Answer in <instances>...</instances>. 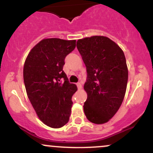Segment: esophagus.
Segmentation results:
<instances>
[{"label": "esophagus", "instance_id": "1", "mask_svg": "<svg viewBox=\"0 0 153 153\" xmlns=\"http://www.w3.org/2000/svg\"><path fill=\"white\" fill-rule=\"evenodd\" d=\"M76 85H77V87H78V89L82 88V85H81V83H80V82H78V83L76 84Z\"/></svg>", "mask_w": 153, "mask_h": 153}]
</instances>
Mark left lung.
I'll list each match as a JSON object with an SVG mask.
<instances>
[{
    "instance_id": "1",
    "label": "left lung",
    "mask_w": 153,
    "mask_h": 153,
    "mask_svg": "<svg viewBox=\"0 0 153 153\" xmlns=\"http://www.w3.org/2000/svg\"><path fill=\"white\" fill-rule=\"evenodd\" d=\"M77 48L87 71L84 113L91 122L103 124L114 116L124 100L128 80L125 56L114 42L103 36L79 39Z\"/></svg>"
}]
</instances>
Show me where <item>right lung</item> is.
I'll return each mask as SVG.
<instances>
[{
  "mask_svg": "<svg viewBox=\"0 0 153 153\" xmlns=\"http://www.w3.org/2000/svg\"><path fill=\"white\" fill-rule=\"evenodd\" d=\"M75 42L45 39L33 47L24 63L28 98L40 120L52 128L65 125L71 114L72 96L77 87L68 81L63 66L66 56L75 48Z\"/></svg>",
  "mask_w": 153,
  "mask_h": 153,
  "instance_id": "obj_1",
  "label": "right lung"
}]
</instances>
